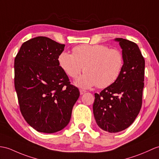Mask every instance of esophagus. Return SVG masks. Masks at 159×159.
<instances>
[{
  "mask_svg": "<svg viewBox=\"0 0 159 159\" xmlns=\"http://www.w3.org/2000/svg\"><path fill=\"white\" fill-rule=\"evenodd\" d=\"M85 92H86V91H85V90L80 89V95H83V94H84V93H85Z\"/></svg>",
  "mask_w": 159,
  "mask_h": 159,
  "instance_id": "esophagus-1",
  "label": "esophagus"
}]
</instances>
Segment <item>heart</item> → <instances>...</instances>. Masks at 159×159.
Segmentation results:
<instances>
[{"label":"heart","instance_id":"heart-1","mask_svg":"<svg viewBox=\"0 0 159 159\" xmlns=\"http://www.w3.org/2000/svg\"><path fill=\"white\" fill-rule=\"evenodd\" d=\"M72 53L62 52L59 55L58 62L72 79L77 78L84 70L85 73L76 81L81 87H108L121 75L124 56L119 49H110L104 45H80L74 47Z\"/></svg>","mask_w":159,"mask_h":159}]
</instances>
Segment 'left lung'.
<instances>
[{"label":"left lung","instance_id":"8db88e82","mask_svg":"<svg viewBox=\"0 0 159 159\" xmlns=\"http://www.w3.org/2000/svg\"><path fill=\"white\" fill-rule=\"evenodd\" d=\"M123 49L124 66L115 83L95 93V121L102 129L119 132L134 123L141 110L144 87L145 60L136 43L115 39Z\"/></svg>","mask_w":159,"mask_h":159}]
</instances>
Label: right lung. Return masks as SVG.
Masks as SVG:
<instances>
[{
  "label": "right lung",
  "mask_w": 159,
  "mask_h": 159,
  "mask_svg": "<svg viewBox=\"0 0 159 159\" xmlns=\"http://www.w3.org/2000/svg\"><path fill=\"white\" fill-rule=\"evenodd\" d=\"M65 45L45 36L24 43L14 61L16 89L25 121L39 132L53 134L67 126L79 98L58 62Z\"/></svg>",
  "instance_id": "right-lung-1"
}]
</instances>
